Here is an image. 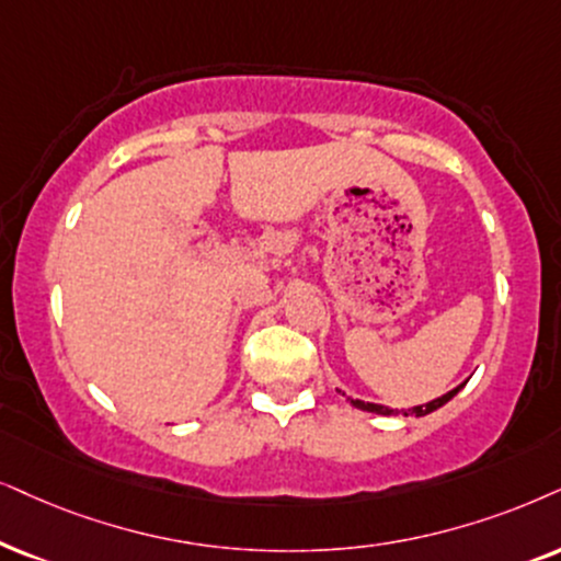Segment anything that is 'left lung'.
Segmentation results:
<instances>
[{"label": "left lung", "instance_id": "left-lung-1", "mask_svg": "<svg viewBox=\"0 0 561 561\" xmlns=\"http://www.w3.org/2000/svg\"><path fill=\"white\" fill-rule=\"evenodd\" d=\"M460 391V386L458 388H453L450 393H445V396H439V399H435V401H430V403H422V407H414V409H409L411 414H416V416H424V414H430V411H435V409H439L443 407V403H448L453 396H456ZM350 403L354 409H363V411H373V414H393V409H388V407H380V403H365V401H359V399H350ZM403 411V416L409 414L407 409H401Z\"/></svg>", "mask_w": 561, "mask_h": 561}]
</instances>
